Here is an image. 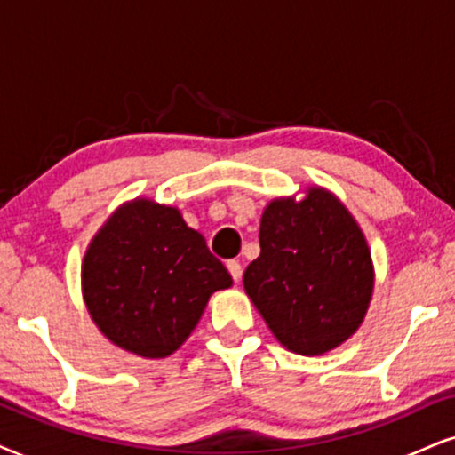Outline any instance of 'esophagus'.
I'll return each instance as SVG.
<instances>
[{"label": "esophagus", "mask_w": 455, "mask_h": 455, "mask_svg": "<svg viewBox=\"0 0 455 455\" xmlns=\"http://www.w3.org/2000/svg\"><path fill=\"white\" fill-rule=\"evenodd\" d=\"M227 268H228V273H231V277H233L235 283H239L241 273H243V268H241L239 260H228V262H227Z\"/></svg>", "instance_id": "1"}]
</instances>
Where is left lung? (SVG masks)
Returning <instances> with one entry per match:
<instances>
[{
    "instance_id": "obj_1",
    "label": "left lung",
    "mask_w": 455,
    "mask_h": 455,
    "mask_svg": "<svg viewBox=\"0 0 455 455\" xmlns=\"http://www.w3.org/2000/svg\"><path fill=\"white\" fill-rule=\"evenodd\" d=\"M243 287L273 336L298 355H323L363 323L373 291L365 235L336 195L273 199L262 212L260 256Z\"/></svg>"
}]
</instances>
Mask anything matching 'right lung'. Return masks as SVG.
<instances>
[{
    "label": "right lung",
    "instance_id": "obj_1",
    "mask_svg": "<svg viewBox=\"0 0 455 455\" xmlns=\"http://www.w3.org/2000/svg\"><path fill=\"white\" fill-rule=\"evenodd\" d=\"M233 285L182 214L134 199L108 216L82 264L92 321L119 348L164 359L185 344L210 296Z\"/></svg>",
    "mask_w": 455,
    "mask_h": 455
}]
</instances>
